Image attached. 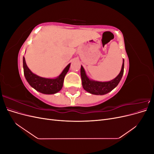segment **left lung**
Here are the masks:
<instances>
[{
    "instance_id": "obj_1",
    "label": "left lung",
    "mask_w": 154,
    "mask_h": 154,
    "mask_svg": "<svg viewBox=\"0 0 154 154\" xmlns=\"http://www.w3.org/2000/svg\"><path fill=\"white\" fill-rule=\"evenodd\" d=\"M124 72V60L122 64V70L118 75L113 80L109 82H99L91 80L88 78L85 72L84 68L81 66V78L82 81V86L87 92L92 94L104 95L112 91L118 86L121 81Z\"/></svg>"
}]
</instances>
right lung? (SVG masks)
<instances>
[{"mask_svg": "<svg viewBox=\"0 0 154 154\" xmlns=\"http://www.w3.org/2000/svg\"><path fill=\"white\" fill-rule=\"evenodd\" d=\"M71 63L65 67L58 76L54 78H46L34 74L27 66L24 57H23L24 74L27 82L37 91L45 94H54L62 89L64 78L70 68Z\"/></svg>", "mask_w": 154, "mask_h": 154, "instance_id": "right-lung-1", "label": "right lung"}]
</instances>
